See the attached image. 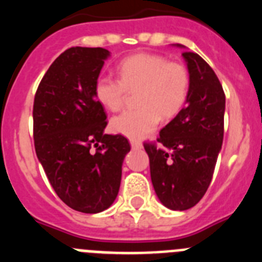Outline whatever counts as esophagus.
<instances>
[{"label":"esophagus","mask_w":262,"mask_h":262,"mask_svg":"<svg viewBox=\"0 0 262 262\" xmlns=\"http://www.w3.org/2000/svg\"><path fill=\"white\" fill-rule=\"evenodd\" d=\"M131 147L134 149H140V148H143V144L140 142H138V140H131Z\"/></svg>","instance_id":"1"}]
</instances>
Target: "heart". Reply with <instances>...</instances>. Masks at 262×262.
Masks as SVG:
<instances>
[{
    "label": "heart",
    "instance_id": "obj_1",
    "mask_svg": "<svg viewBox=\"0 0 262 262\" xmlns=\"http://www.w3.org/2000/svg\"><path fill=\"white\" fill-rule=\"evenodd\" d=\"M118 73L119 80L99 76L93 88L97 102L110 111L122 108L127 92H136L134 105L138 108L113 118V133L142 139L156 128L160 118L176 117L186 103L190 75L181 62L168 61L156 53H136L119 62Z\"/></svg>",
    "mask_w": 262,
    "mask_h": 262
}]
</instances>
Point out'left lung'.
I'll use <instances>...</instances> for the list:
<instances>
[{
	"label": "left lung",
	"mask_w": 262,
	"mask_h": 262,
	"mask_svg": "<svg viewBox=\"0 0 262 262\" xmlns=\"http://www.w3.org/2000/svg\"><path fill=\"white\" fill-rule=\"evenodd\" d=\"M182 56L190 75L185 107L160 131L157 144L144 143L156 195L176 211L191 209L209 189L223 143L226 110L223 88L211 67L198 53L185 51Z\"/></svg>",
	"instance_id": "8db88e82"
}]
</instances>
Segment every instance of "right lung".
<instances>
[{"instance_id": "right-lung-1", "label": "right lung", "mask_w": 262, "mask_h": 262, "mask_svg": "<svg viewBox=\"0 0 262 262\" xmlns=\"http://www.w3.org/2000/svg\"><path fill=\"white\" fill-rule=\"evenodd\" d=\"M108 56L101 47L68 48L51 64L34 99L38 160L60 200L85 214L113 205L131 149L123 135L103 134L107 117L93 93Z\"/></svg>"}]
</instances>
